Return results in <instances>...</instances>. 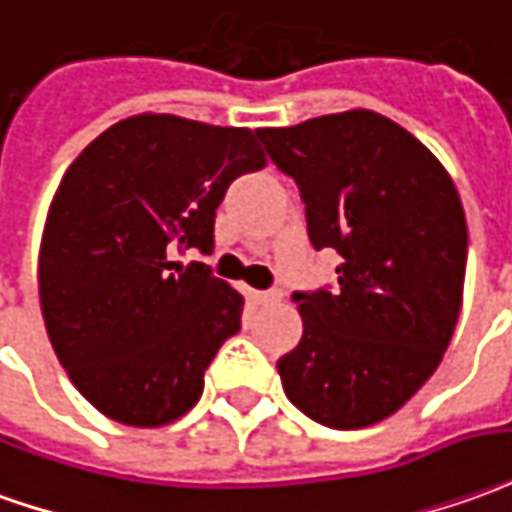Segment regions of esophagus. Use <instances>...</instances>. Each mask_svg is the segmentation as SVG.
I'll use <instances>...</instances> for the list:
<instances>
[{
  "label": "esophagus",
  "instance_id": "obj_1",
  "mask_svg": "<svg viewBox=\"0 0 512 512\" xmlns=\"http://www.w3.org/2000/svg\"><path fill=\"white\" fill-rule=\"evenodd\" d=\"M255 299L260 305H277L282 299L280 291H255Z\"/></svg>",
  "mask_w": 512,
  "mask_h": 512
}]
</instances>
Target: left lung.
<instances>
[{
	"label": "left lung",
	"mask_w": 512,
	"mask_h": 512,
	"mask_svg": "<svg viewBox=\"0 0 512 512\" xmlns=\"http://www.w3.org/2000/svg\"><path fill=\"white\" fill-rule=\"evenodd\" d=\"M257 135L299 185L310 244L343 257L338 291L293 293L305 332L277 360L282 388L324 427H371L413 399L452 341L468 252L460 194L427 146L374 110Z\"/></svg>",
	"instance_id": "left-lung-1"
}]
</instances>
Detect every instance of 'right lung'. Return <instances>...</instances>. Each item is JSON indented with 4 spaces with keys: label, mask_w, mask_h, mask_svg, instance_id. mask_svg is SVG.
<instances>
[{
    "label": "right lung",
    "mask_w": 512,
    "mask_h": 512,
    "mask_svg": "<svg viewBox=\"0 0 512 512\" xmlns=\"http://www.w3.org/2000/svg\"><path fill=\"white\" fill-rule=\"evenodd\" d=\"M266 166L257 135L171 113L116 121L57 185L38 252L46 332L74 388L127 427H166L241 330L244 296L177 252L213 249L230 182Z\"/></svg>",
    "instance_id": "1"
}]
</instances>
